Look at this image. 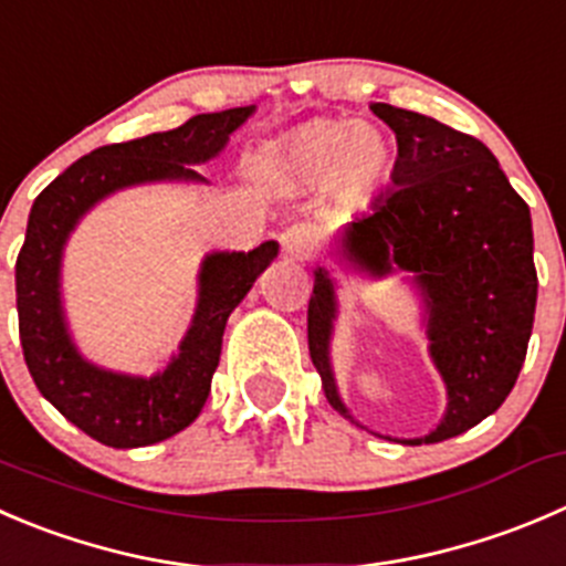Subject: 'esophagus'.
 Segmentation results:
<instances>
[{
  "label": "esophagus",
  "mask_w": 566,
  "mask_h": 566,
  "mask_svg": "<svg viewBox=\"0 0 566 566\" xmlns=\"http://www.w3.org/2000/svg\"><path fill=\"white\" fill-rule=\"evenodd\" d=\"M282 249L293 260H306L312 254V232L304 223H293L282 232Z\"/></svg>",
  "instance_id": "34e87169"
}]
</instances>
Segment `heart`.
I'll use <instances>...</instances> for the list:
<instances>
[{
    "instance_id": "heart-1",
    "label": "heart",
    "mask_w": 566,
    "mask_h": 566,
    "mask_svg": "<svg viewBox=\"0 0 566 566\" xmlns=\"http://www.w3.org/2000/svg\"><path fill=\"white\" fill-rule=\"evenodd\" d=\"M268 171L287 188H317L339 207L361 205L392 171V144L378 126L317 118L268 151Z\"/></svg>"
}]
</instances>
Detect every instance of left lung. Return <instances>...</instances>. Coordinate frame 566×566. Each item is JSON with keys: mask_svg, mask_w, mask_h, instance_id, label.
<instances>
[{"mask_svg": "<svg viewBox=\"0 0 566 566\" xmlns=\"http://www.w3.org/2000/svg\"><path fill=\"white\" fill-rule=\"evenodd\" d=\"M370 109L398 140L395 188L343 229L337 254L373 279L411 273L448 409L431 434L403 442H442L490 417L525 361L539 284L531 210L479 137L392 104L376 102ZM334 317V282L326 268H315L306 312L312 365L328 403L354 420L328 356Z\"/></svg>", "mask_w": 566, "mask_h": 566, "instance_id": "1", "label": "left lung"}]
</instances>
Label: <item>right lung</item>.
<instances>
[{"instance_id":"right-lung-1","label":"right lung","mask_w":566,"mask_h":566,"mask_svg":"<svg viewBox=\"0 0 566 566\" xmlns=\"http://www.w3.org/2000/svg\"><path fill=\"white\" fill-rule=\"evenodd\" d=\"M251 113L254 104L201 113L177 129L102 146L65 168L32 205L24 245L15 260L24 361L43 398L102 446H155L199 417L221 359L229 315L279 254V243L268 240L249 254H207L199 271V304L179 354L166 370L144 378L104 370L76 350L60 301L65 240L80 218L115 190L146 182H207L190 166L212 160Z\"/></svg>"}]
</instances>
